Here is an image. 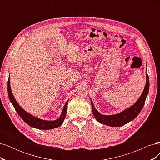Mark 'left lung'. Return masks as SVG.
<instances>
[{"mask_svg":"<svg viewBox=\"0 0 160 160\" xmlns=\"http://www.w3.org/2000/svg\"><path fill=\"white\" fill-rule=\"evenodd\" d=\"M146 83L143 91L142 95H140L139 98L137 100L136 102L133 104L129 108L125 109L117 114L114 115H103L100 113L99 111L97 110L95 107L93 101L91 99V107L92 111H93V114L95 118L98 122L102 123L103 125H108L111 127H121L129 123L131 121L134 119L139 113L141 112L142 109L143 108V105L146 101V97L148 96L149 89V77L146 71Z\"/></svg>","mask_w":160,"mask_h":160,"instance_id":"1","label":"left lung"}]
</instances>
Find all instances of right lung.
Here are the masks:
<instances>
[{"label": "right lung", "mask_w": 160, "mask_h": 160, "mask_svg": "<svg viewBox=\"0 0 160 160\" xmlns=\"http://www.w3.org/2000/svg\"><path fill=\"white\" fill-rule=\"evenodd\" d=\"M8 94L9 99H10V101L12 104L14 108L15 109L17 113L22 118L24 122L27 123L28 125H30L31 127L35 128L38 129L47 130L59 127L62 124V123H63L66 116L67 105H68L69 100H67V101L65 103L63 109H62V111L61 112V114L59 118L53 121H47L37 118L35 116L27 112V111L24 109H22L21 107V105L17 103V101L15 99V98H14L11 89L10 75H9V78L8 81Z\"/></svg>", "instance_id": "add662e5"}]
</instances>
